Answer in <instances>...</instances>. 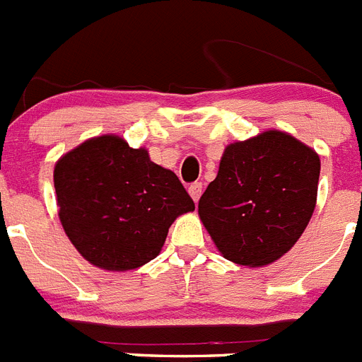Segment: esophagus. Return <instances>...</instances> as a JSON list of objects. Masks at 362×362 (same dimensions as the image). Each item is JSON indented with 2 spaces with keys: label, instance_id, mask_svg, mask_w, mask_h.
Masks as SVG:
<instances>
[{
  "label": "esophagus",
  "instance_id": "1",
  "mask_svg": "<svg viewBox=\"0 0 362 362\" xmlns=\"http://www.w3.org/2000/svg\"><path fill=\"white\" fill-rule=\"evenodd\" d=\"M201 192H203V185H201V183H192L190 187H188V194H190V197L196 201V203L199 201Z\"/></svg>",
  "mask_w": 362,
  "mask_h": 362
}]
</instances>
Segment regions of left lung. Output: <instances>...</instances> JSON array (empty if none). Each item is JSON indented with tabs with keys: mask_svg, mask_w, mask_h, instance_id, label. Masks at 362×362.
<instances>
[{
	"mask_svg": "<svg viewBox=\"0 0 362 362\" xmlns=\"http://www.w3.org/2000/svg\"><path fill=\"white\" fill-rule=\"evenodd\" d=\"M319 172V153L283 130L230 143L197 206L221 255L250 268L283 257L312 219Z\"/></svg>",
	"mask_w": 362,
	"mask_h": 362,
	"instance_id": "8db88e82",
	"label": "left lung"
}]
</instances>
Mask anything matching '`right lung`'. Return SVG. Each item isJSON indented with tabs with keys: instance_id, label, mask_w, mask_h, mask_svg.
<instances>
[{
	"instance_id": "1",
	"label": "right lung",
	"mask_w": 362,
	"mask_h": 362,
	"mask_svg": "<svg viewBox=\"0 0 362 362\" xmlns=\"http://www.w3.org/2000/svg\"><path fill=\"white\" fill-rule=\"evenodd\" d=\"M59 221L74 248L101 270H136L161 252L170 225L196 204L177 175L116 134L95 136L54 166Z\"/></svg>"
}]
</instances>
